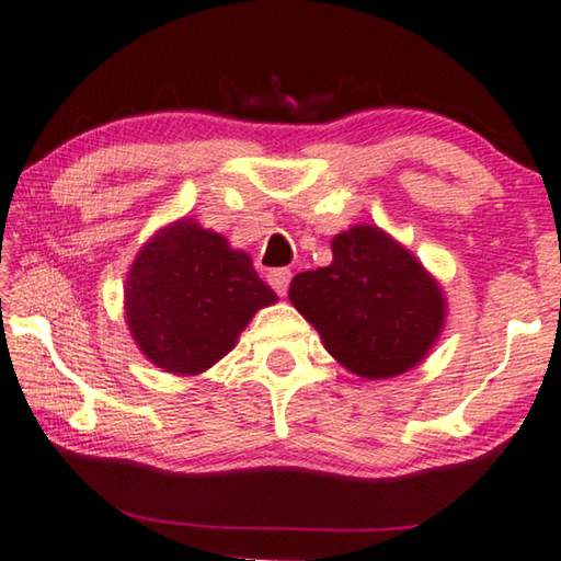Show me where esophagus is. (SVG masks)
I'll use <instances>...</instances> for the list:
<instances>
[{"instance_id": "obj_1", "label": "esophagus", "mask_w": 561, "mask_h": 561, "mask_svg": "<svg viewBox=\"0 0 561 561\" xmlns=\"http://www.w3.org/2000/svg\"><path fill=\"white\" fill-rule=\"evenodd\" d=\"M289 279H291V272L289 270H274V272H270V284H272V289L277 291L279 297L287 295Z\"/></svg>"}]
</instances>
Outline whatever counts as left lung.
Masks as SVG:
<instances>
[{
    "label": "left lung",
    "mask_w": 561,
    "mask_h": 561,
    "mask_svg": "<svg viewBox=\"0 0 561 561\" xmlns=\"http://www.w3.org/2000/svg\"><path fill=\"white\" fill-rule=\"evenodd\" d=\"M289 302L328 353L367 380L396 378L428 355L446 322L438 282L370 224L332 239V264L297 274Z\"/></svg>",
    "instance_id": "obj_1"
}]
</instances>
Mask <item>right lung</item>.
Segmentation results:
<instances>
[{
    "mask_svg": "<svg viewBox=\"0 0 561 561\" xmlns=\"http://www.w3.org/2000/svg\"><path fill=\"white\" fill-rule=\"evenodd\" d=\"M277 295L252 256L194 219L173 221L140 249L125 279V320L140 353L173 375H198L237 345Z\"/></svg>",
    "mask_w": 561,
    "mask_h": 561,
    "instance_id": "add662e5",
    "label": "right lung"
}]
</instances>
